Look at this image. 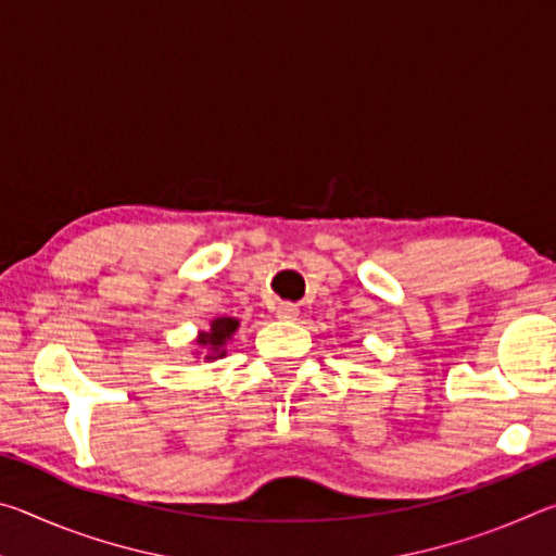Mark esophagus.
I'll list each match as a JSON object with an SVG mask.
<instances>
[{
  "mask_svg": "<svg viewBox=\"0 0 556 556\" xmlns=\"http://www.w3.org/2000/svg\"><path fill=\"white\" fill-rule=\"evenodd\" d=\"M277 316L285 318V321H291V318L299 316V306L291 304V301H281V304L277 306Z\"/></svg>",
  "mask_w": 556,
  "mask_h": 556,
  "instance_id": "obj_1",
  "label": "esophagus"
}]
</instances>
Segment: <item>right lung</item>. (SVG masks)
<instances>
[{
    "label": "right lung",
    "mask_w": 556,
    "mask_h": 556,
    "mask_svg": "<svg viewBox=\"0 0 556 556\" xmlns=\"http://www.w3.org/2000/svg\"><path fill=\"white\" fill-rule=\"evenodd\" d=\"M235 328H238V321H235V318H215V321L211 324V333H201L199 343L211 345L213 353L223 355L225 351H220V348L235 333ZM220 355H208V357H220Z\"/></svg>",
    "instance_id": "obj_1"
}]
</instances>
